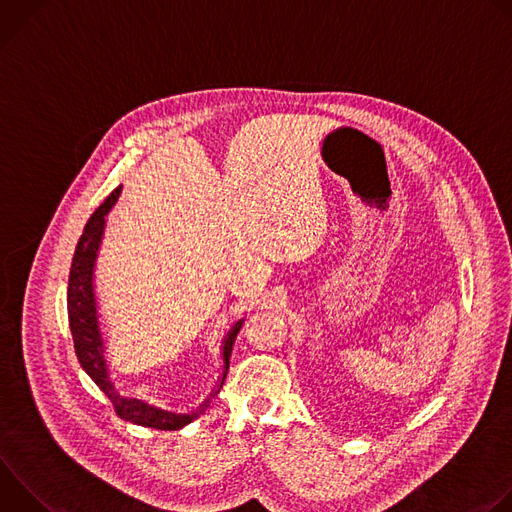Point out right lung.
Segmentation results:
<instances>
[{"instance_id": "obj_1", "label": "right lung", "mask_w": 512, "mask_h": 512, "mask_svg": "<svg viewBox=\"0 0 512 512\" xmlns=\"http://www.w3.org/2000/svg\"><path fill=\"white\" fill-rule=\"evenodd\" d=\"M119 196H121V186L113 190L107 196V200L93 212L77 243L75 257H72V265H70V275H68V324H70L72 340H75L77 358L81 362L83 371L111 399L121 419L131 421L135 425H143V427L176 431L188 425L190 421H194L210 405L212 397L221 391L229 371L233 344L245 318L231 324V328L225 332L221 342V369H223L221 377H218L216 389L194 411L190 413L168 411L164 407L150 403L148 399L123 395L111 377L109 360H107V332H105V324L101 322V308H99L97 283H95V267H97L101 243L105 237L107 214L117 204Z\"/></svg>"}]
</instances>
